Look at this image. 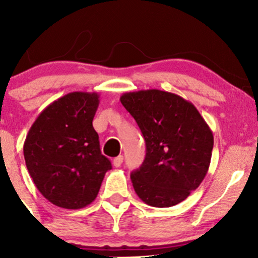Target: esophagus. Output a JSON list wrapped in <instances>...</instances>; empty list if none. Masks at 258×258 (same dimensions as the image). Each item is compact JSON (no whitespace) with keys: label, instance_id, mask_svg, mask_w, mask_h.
<instances>
[{"label":"esophagus","instance_id":"esophagus-1","mask_svg":"<svg viewBox=\"0 0 258 258\" xmlns=\"http://www.w3.org/2000/svg\"><path fill=\"white\" fill-rule=\"evenodd\" d=\"M122 161H123V156L119 155V156H116V158H115L114 160H112V164H114L115 167H120L121 164H122Z\"/></svg>","mask_w":258,"mask_h":258}]
</instances>
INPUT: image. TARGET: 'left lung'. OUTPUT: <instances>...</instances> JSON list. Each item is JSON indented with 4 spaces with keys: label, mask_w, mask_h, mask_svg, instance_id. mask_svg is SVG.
Returning <instances> with one entry per match:
<instances>
[{
    "label": "left lung",
    "mask_w": 258,
    "mask_h": 258,
    "mask_svg": "<svg viewBox=\"0 0 258 258\" xmlns=\"http://www.w3.org/2000/svg\"><path fill=\"white\" fill-rule=\"evenodd\" d=\"M143 133L147 154L131 173L139 199L154 207L185 200L205 178L214 135L194 104L171 92L144 90L120 97Z\"/></svg>",
    "instance_id": "left-lung-1"
}]
</instances>
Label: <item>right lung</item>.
Returning <instances> with one entry per match:
<instances>
[{
	"mask_svg": "<svg viewBox=\"0 0 258 258\" xmlns=\"http://www.w3.org/2000/svg\"><path fill=\"white\" fill-rule=\"evenodd\" d=\"M98 105L96 92H72L43 109L29 130L23 148L26 167L53 205L70 210L90 205L111 168L92 125Z\"/></svg>",
	"mask_w": 258,
	"mask_h": 258,
	"instance_id": "obj_1",
	"label": "right lung"
}]
</instances>
